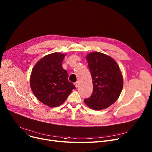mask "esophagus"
<instances>
[{
    "label": "esophagus",
    "instance_id": "1",
    "mask_svg": "<svg viewBox=\"0 0 152 152\" xmlns=\"http://www.w3.org/2000/svg\"><path fill=\"white\" fill-rule=\"evenodd\" d=\"M75 86H76V87L77 88V87H78V86H79V82H76V83H75Z\"/></svg>",
    "mask_w": 152,
    "mask_h": 152
}]
</instances>
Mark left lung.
Listing matches in <instances>:
<instances>
[{"label": "left lung", "mask_w": 152, "mask_h": 152, "mask_svg": "<svg viewBox=\"0 0 152 152\" xmlns=\"http://www.w3.org/2000/svg\"><path fill=\"white\" fill-rule=\"evenodd\" d=\"M94 86L90 98L84 99L91 109L102 110L115 103L122 92L124 80L119 66L110 56L99 52L86 56Z\"/></svg>", "instance_id": "obj_1"}]
</instances>
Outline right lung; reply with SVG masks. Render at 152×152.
<instances>
[{
	"instance_id": "add662e5",
	"label": "right lung",
	"mask_w": 152,
	"mask_h": 152,
	"mask_svg": "<svg viewBox=\"0 0 152 152\" xmlns=\"http://www.w3.org/2000/svg\"><path fill=\"white\" fill-rule=\"evenodd\" d=\"M65 54L54 53L37 62L30 79V87L35 97L49 107L63 104L75 85L68 79L67 72L62 67Z\"/></svg>"
}]
</instances>
